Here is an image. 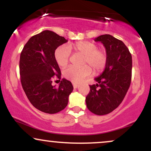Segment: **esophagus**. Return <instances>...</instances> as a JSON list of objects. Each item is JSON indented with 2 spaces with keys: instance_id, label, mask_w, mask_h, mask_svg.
<instances>
[{
  "instance_id": "34e87169",
  "label": "esophagus",
  "mask_w": 151,
  "mask_h": 151,
  "mask_svg": "<svg viewBox=\"0 0 151 151\" xmlns=\"http://www.w3.org/2000/svg\"><path fill=\"white\" fill-rule=\"evenodd\" d=\"M73 87L74 89H77L78 87V84H75V83H73Z\"/></svg>"
}]
</instances>
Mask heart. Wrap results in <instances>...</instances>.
Segmentation results:
<instances>
[{
	"label": "heart",
	"instance_id": "heart-1",
	"mask_svg": "<svg viewBox=\"0 0 151 151\" xmlns=\"http://www.w3.org/2000/svg\"><path fill=\"white\" fill-rule=\"evenodd\" d=\"M70 50L75 52L84 55L82 67H70L64 71V77L74 83H78L84 78L89 76L91 68L93 72H99L104 69L107 62V55L102 48H96V45L89 41H78L68 46L62 45L57 48L55 58L60 67H65L68 65L70 57ZM87 65H85V64Z\"/></svg>",
	"mask_w": 151,
	"mask_h": 151
}]
</instances>
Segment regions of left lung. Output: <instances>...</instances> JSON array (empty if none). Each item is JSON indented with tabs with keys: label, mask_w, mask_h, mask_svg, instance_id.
<instances>
[{
	"label": "left lung",
	"mask_w": 151,
	"mask_h": 151,
	"mask_svg": "<svg viewBox=\"0 0 151 151\" xmlns=\"http://www.w3.org/2000/svg\"><path fill=\"white\" fill-rule=\"evenodd\" d=\"M94 40L105 47L107 62L103 73L94 79L97 84L89 86L86 104L90 111L101 116L113 111L125 97L131 84L132 57L125 44L112 35H102Z\"/></svg>",
	"instance_id": "1"
}]
</instances>
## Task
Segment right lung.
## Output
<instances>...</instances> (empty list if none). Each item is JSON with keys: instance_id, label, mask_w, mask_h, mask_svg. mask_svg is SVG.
<instances>
[{"instance_id": "right-lung-1", "label": "right lung", "mask_w": 151, "mask_h": 151, "mask_svg": "<svg viewBox=\"0 0 151 151\" xmlns=\"http://www.w3.org/2000/svg\"><path fill=\"white\" fill-rule=\"evenodd\" d=\"M67 42L52 31L44 30L31 37L20 54L22 89L32 106L44 113L56 114L63 110L73 91L71 81L66 79H62L59 87L52 84L53 78L61 79L55 50Z\"/></svg>"}]
</instances>
